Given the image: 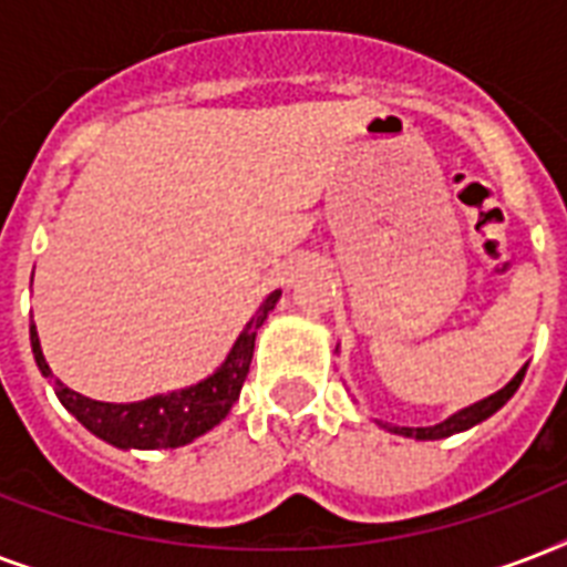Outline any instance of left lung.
Wrapping results in <instances>:
<instances>
[{
    "label": "left lung",
    "instance_id": "8db88e82",
    "mask_svg": "<svg viewBox=\"0 0 567 567\" xmlns=\"http://www.w3.org/2000/svg\"><path fill=\"white\" fill-rule=\"evenodd\" d=\"M524 373H527V364L520 368L515 377L506 382V385L501 388V391H494V394H488L485 400H476V403L465 405V409H458V412H453L450 417H444L441 423H432V426H388V432H394V435H403V439H414V441H439V439H450V435H456V432H465L471 430V426H476V423L488 421L497 409H503V405L509 403L512 394L518 391V385L524 382Z\"/></svg>",
    "mask_w": 567,
    "mask_h": 567
}]
</instances>
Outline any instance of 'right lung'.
Instances as JSON below:
<instances>
[{"label": "right lung", "mask_w": 567, "mask_h": 567, "mask_svg": "<svg viewBox=\"0 0 567 567\" xmlns=\"http://www.w3.org/2000/svg\"><path fill=\"white\" fill-rule=\"evenodd\" d=\"M282 291L267 293L265 302L258 306L256 315L249 318L238 341L231 344L229 355L212 377L199 379L196 385L167 391V394L146 396L137 403H102L91 396L79 394L73 388H66L58 377H52V368L47 364V355L40 350L38 327L31 323V353L38 362L40 373L52 379L55 394L66 412L82 423L84 430H91L96 439L109 441L111 447L120 450H171L185 447L231 412V405L238 403L240 388L249 373L252 350H256V336L267 315L276 309Z\"/></svg>", "instance_id": "1"}]
</instances>
